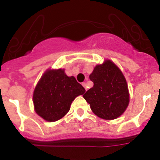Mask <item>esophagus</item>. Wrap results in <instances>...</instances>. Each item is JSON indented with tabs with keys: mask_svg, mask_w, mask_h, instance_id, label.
Segmentation results:
<instances>
[{
	"mask_svg": "<svg viewBox=\"0 0 160 160\" xmlns=\"http://www.w3.org/2000/svg\"><path fill=\"white\" fill-rule=\"evenodd\" d=\"M82 85H83V88H85V90H87V89H88V88H87V83H85V82H83V83H82Z\"/></svg>",
	"mask_w": 160,
	"mask_h": 160,
	"instance_id": "34e87169",
	"label": "esophagus"
}]
</instances>
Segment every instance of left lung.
<instances>
[{
  "instance_id": "8db88e82",
  "label": "left lung",
  "mask_w": 160,
  "mask_h": 160,
  "mask_svg": "<svg viewBox=\"0 0 160 160\" xmlns=\"http://www.w3.org/2000/svg\"><path fill=\"white\" fill-rule=\"evenodd\" d=\"M90 79L93 86L83 97L91 111L105 120L120 117L129 104L128 84L120 69L107 59L94 67Z\"/></svg>"
}]
</instances>
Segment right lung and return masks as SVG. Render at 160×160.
<instances>
[{"mask_svg":"<svg viewBox=\"0 0 160 160\" xmlns=\"http://www.w3.org/2000/svg\"><path fill=\"white\" fill-rule=\"evenodd\" d=\"M85 91L75 77L65 73L64 69H49L34 90L35 111L47 122H56L70 111L74 99Z\"/></svg>","mask_w":160,"mask_h":160,"instance_id":"obj_1","label":"right lung"}]
</instances>
